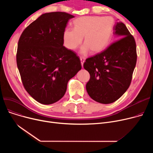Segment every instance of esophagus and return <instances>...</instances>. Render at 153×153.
Wrapping results in <instances>:
<instances>
[{
	"label": "esophagus",
	"instance_id": "1",
	"mask_svg": "<svg viewBox=\"0 0 153 153\" xmlns=\"http://www.w3.org/2000/svg\"><path fill=\"white\" fill-rule=\"evenodd\" d=\"M80 59H81V64H82V66L83 67V64H84V62L85 61V58L84 57H80Z\"/></svg>",
	"mask_w": 153,
	"mask_h": 153
}]
</instances>
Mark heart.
I'll return each instance as SVG.
<instances>
[{
  "mask_svg": "<svg viewBox=\"0 0 153 153\" xmlns=\"http://www.w3.org/2000/svg\"><path fill=\"white\" fill-rule=\"evenodd\" d=\"M74 28L64 31L63 41L65 46L74 50L81 44L84 37L85 43L81 52L86 54L90 50L92 53L102 51L109 44L114 27V20L110 17L84 16L73 22Z\"/></svg>",
  "mask_w": 153,
  "mask_h": 153,
  "instance_id": "heart-1",
  "label": "heart"
}]
</instances>
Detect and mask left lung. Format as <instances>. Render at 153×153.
I'll return each instance as SVG.
<instances>
[{
	"label": "left lung",
	"instance_id": "obj_1",
	"mask_svg": "<svg viewBox=\"0 0 153 153\" xmlns=\"http://www.w3.org/2000/svg\"><path fill=\"white\" fill-rule=\"evenodd\" d=\"M113 34L117 41L84 64L91 76L87 92L94 100L103 104L115 102L127 91L137 59L134 39L125 24L117 22Z\"/></svg>",
	"mask_w": 153,
	"mask_h": 153
}]
</instances>
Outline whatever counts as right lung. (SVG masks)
I'll use <instances>...</instances> for the list:
<instances>
[{"label": "right lung", "mask_w": 153, "mask_h": 153, "mask_svg": "<svg viewBox=\"0 0 153 153\" xmlns=\"http://www.w3.org/2000/svg\"><path fill=\"white\" fill-rule=\"evenodd\" d=\"M74 17L66 12L43 13L20 37L17 64L23 86L44 105L59 100L68 81L82 68L76 53L63 46L64 31Z\"/></svg>", "instance_id": "add662e5"}]
</instances>
